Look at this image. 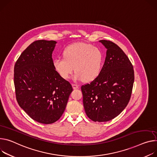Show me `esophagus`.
Listing matches in <instances>:
<instances>
[{
	"mask_svg": "<svg viewBox=\"0 0 157 157\" xmlns=\"http://www.w3.org/2000/svg\"><path fill=\"white\" fill-rule=\"evenodd\" d=\"M72 86H73V89H78V84H72Z\"/></svg>",
	"mask_w": 157,
	"mask_h": 157,
	"instance_id": "esophagus-1",
	"label": "esophagus"
}]
</instances>
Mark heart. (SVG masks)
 I'll list each match as a JSON object with an SVG mask.
<instances>
[{
    "instance_id": "b5f03b06",
    "label": "heart",
    "mask_w": 157,
    "mask_h": 157,
    "mask_svg": "<svg viewBox=\"0 0 157 157\" xmlns=\"http://www.w3.org/2000/svg\"><path fill=\"white\" fill-rule=\"evenodd\" d=\"M64 57H58L54 60V67L63 79H68L72 75L74 67L75 79L91 81L100 73L104 54L98 47L87 43H75L67 46L64 51Z\"/></svg>"
}]
</instances>
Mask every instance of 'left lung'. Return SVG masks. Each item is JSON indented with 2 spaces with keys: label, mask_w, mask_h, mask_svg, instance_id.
I'll return each instance as SVG.
<instances>
[{
  "label": "left lung",
  "mask_w": 157,
  "mask_h": 157,
  "mask_svg": "<svg viewBox=\"0 0 157 157\" xmlns=\"http://www.w3.org/2000/svg\"><path fill=\"white\" fill-rule=\"evenodd\" d=\"M99 41L107 49L105 63L98 76L81 88L88 117L105 122L119 115L129 103L135 76L131 61L118 46L110 40Z\"/></svg>",
  "instance_id": "1"
}]
</instances>
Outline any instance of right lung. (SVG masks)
Listing matches in <instances>:
<instances>
[{
	"mask_svg": "<svg viewBox=\"0 0 157 157\" xmlns=\"http://www.w3.org/2000/svg\"><path fill=\"white\" fill-rule=\"evenodd\" d=\"M56 42L38 40L21 54L14 66L17 101L33 120L43 124L58 121L63 114L73 87L54 67Z\"/></svg>",
	"mask_w": 157,
	"mask_h": 157,
	"instance_id": "1",
	"label": "right lung"
}]
</instances>
